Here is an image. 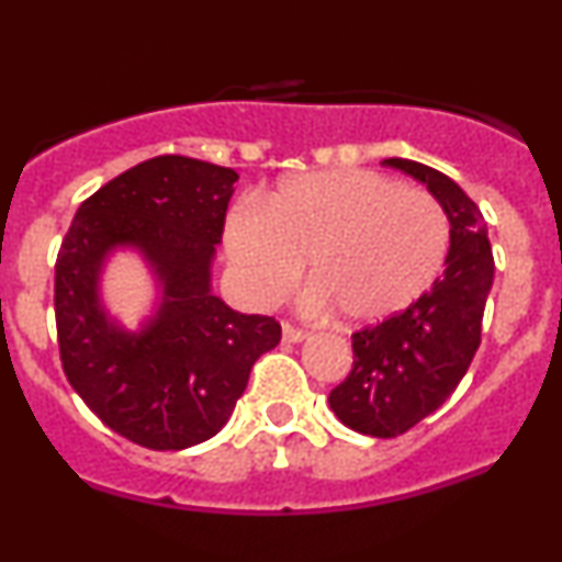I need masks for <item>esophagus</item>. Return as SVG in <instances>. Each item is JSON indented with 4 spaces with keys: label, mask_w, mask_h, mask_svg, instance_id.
<instances>
[{
    "label": "esophagus",
    "mask_w": 562,
    "mask_h": 562,
    "mask_svg": "<svg viewBox=\"0 0 562 562\" xmlns=\"http://www.w3.org/2000/svg\"><path fill=\"white\" fill-rule=\"evenodd\" d=\"M303 338H306V333H303L301 327L290 325V322L282 325V340H285V344H301Z\"/></svg>",
    "instance_id": "esophagus-1"
}]
</instances>
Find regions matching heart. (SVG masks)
Listing matches in <instances>:
<instances>
[{"label": "heart", "instance_id": "1", "mask_svg": "<svg viewBox=\"0 0 562 562\" xmlns=\"http://www.w3.org/2000/svg\"><path fill=\"white\" fill-rule=\"evenodd\" d=\"M449 237L434 195L357 169L290 177L263 209L243 205L227 222L232 267L250 299H282L308 261L312 301L351 325H378L420 301Z\"/></svg>", "mask_w": 562, "mask_h": 562}]
</instances>
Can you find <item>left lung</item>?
Instances as JSON below:
<instances>
[{
  "mask_svg": "<svg viewBox=\"0 0 562 562\" xmlns=\"http://www.w3.org/2000/svg\"><path fill=\"white\" fill-rule=\"evenodd\" d=\"M383 166L428 187L451 227L443 272L428 293L396 317L353 333V370L330 391L340 423L393 438L436 412L465 378L481 344L494 256L479 205L447 173L406 158H385Z\"/></svg>",
  "mask_w": 562,
  "mask_h": 562,
  "instance_id": "8db88e82",
  "label": "left lung"
}]
</instances>
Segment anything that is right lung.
Here are the masks:
<instances>
[{"instance_id": "1", "label": "right lung", "mask_w": 562, "mask_h": 562, "mask_svg": "<svg viewBox=\"0 0 562 562\" xmlns=\"http://www.w3.org/2000/svg\"><path fill=\"white\" fill-rule=\"evenodd\" d=\"M237 173L184 156L137 164L83 200L55 263V319L68 383L108 428L177 451L229 420L250 367L280 325L229 308L211 285ZM134 249L157 282L154 312L128 331L101 301V274Z\"/></svg>"}]
</instances>
